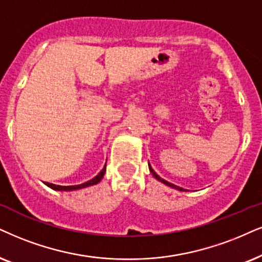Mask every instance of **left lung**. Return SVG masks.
I'll use <instances>...</instances> for the list:
<instances>
[{
  "label": "left lung",
  "mask_w": 262,
  "mask_h": 262,
  "mask_svg": "<svg viewBox=\"0 0 262 262\" xmlns=\"http://www.w3.org/2000/svg\"><path fill=\"white\" fill-rule=\"evenodd\" d=\"M148 168H150V171H151V173H152V175H154V177H155L156 179H157L158 181H161V183H163V184H165V185H168V186H170V187H173V188H177V190H179V191H185L183 187H179V186H177V185H174V184H170V183H168V181H165L164 179H162L161 177H158V175L156 174L154 170H152V168L150 167V165H148Z\"/></svg>",
  "instance_id": "left-lung-1"
}]
</instances>
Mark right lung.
Returning a JSON list of instances; mask_svg holds the SVG:
<instances>
[{"label":"right lung","instance_id":"1","mask_svg":"<svg viewBox=\"0 0 262 262\" xmlns=\"http://www.w3.org/2000/svg\"><path fill=\"white\" fill-rule=\"evenodd\" d=\"M105 171H106V164H105V167L102 168V170L99 173L97 177L93 178L92 180L87 181V183L84 184H81V185H75V186H60V185H54V184H49V183H45L47 185L48 187L53 188V190H58V191H74V190H79V188H83V187H88V186H92V185H95L98 184L99 181L101 180L102 177H104Z\"/></svg>","mask_w":262,"mask_h":262}]
</instances>
